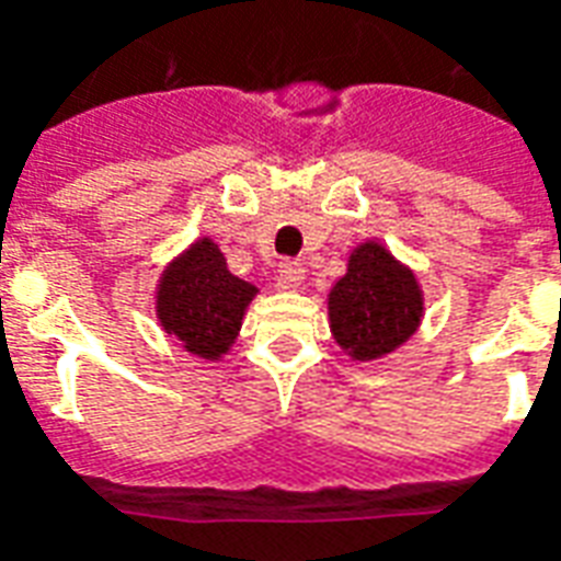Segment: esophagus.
<instances>
[{"label":"esophagus","instance_id":"34e87169","mask_svg":"<svg viewBox=\"0 0 561 561\" xmlns=\"http://www.w3.org/2000/svg\"><path fill=\"white\" fill-rule=\"evenodd\" d=\"M279 282L282 288H299V285L306 282V267H302V262L285 259V262L279 264Z\"/></svg>","mask_w":561,"mask_h":561}]
</instances>
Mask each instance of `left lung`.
<instances>
[{
    "instance_id": "left-lung-1",
    "label": "left lung",
    "mask_w": 561,
    "mask_h": 561,
    "mask_svg": "<svg viewBox=\"0 0 561 561\" xmlns=\"http://www.w3.org/2000/svg\"><path fill=\"white\" fill-rule=\"evenodd\" d=\"M425 297L416 273L381 241H364L329 290V325L337 346L355 360H378L416 334Z\"/></svg>"
}]
</instances>
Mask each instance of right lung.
Here are the masks:
<instances>
[{
  "instance_id": "obj_1",
  "label": "right lung",
  "mask_w": 561,
  "mask_h": 561,
  "mask_svg": "<svg viewBox=\"0 0 561 561\" xmlns=\"http://www.w3.org/2000/svg\"><path fill=\"white\" fill-rule=\"evenodd\" d=\"M255 294L253 282L229 273L227 259L211 238H197L162 271L157 320L186 352L218 360L232 350Z\"/></svg>"
}]
</instances>
